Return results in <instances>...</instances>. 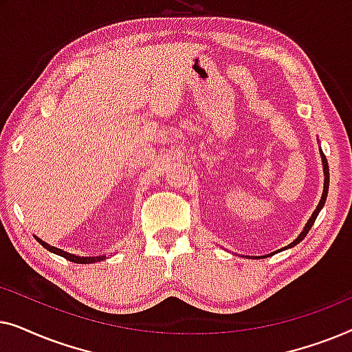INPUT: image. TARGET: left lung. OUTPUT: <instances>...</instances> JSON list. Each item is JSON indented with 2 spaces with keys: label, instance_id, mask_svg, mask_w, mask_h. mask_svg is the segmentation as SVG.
Listing matches in <instances>:
<instances>
[{
  "label": "left lung",
  "instance_id": "8db88e82",
  "mask_svg": "<svg viewBox=\"0 0 352 352\" xmlns=\"http://www.w3.org/2000/svg\"><path fill=\"white\" fill-rule=\"evenodd\" d=\"M320 155H322V163H324V175H325V182H324V194H322V199H320V201H319V205H317L316 211H314V213H312V216H311V218H309V221H307V224L305 226V230H302V232H301L300 235H298V239L295 240V242H292V243L288 245V247H285V248H292V247H295V245L300 243L301 240L306 237L307 232H309L311 228H312V224H314V221H316V218H317V214H319V211L322 210V206H324L325 200H327V194H329V181H330V176H329V163H327V158H325L324 152H322V151H320ZM282 250H283V248H282Z\"/></svg>",
  "mask_w": 352,
  "mask_h": 352
}]
</instances>
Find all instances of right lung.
Returning <instances> with one entry per match:
<instances>
[{
    "mask_svg": "<svg viewBox=\"0 0 352 352\" xmlns=\"http://www.w3.org/2000/svg\"><path fill=\"white\" fill-rule=\"evenodd\" d=\"M36 240L38 242H40L43 247H45L46 250H50V252H52V253H56V254H59V256H62V258H65V259H69V261H72V263H76V264H88V263H96V261H100V259H104V256H91V258H85V256H75V254H70V253H67V252H64V250H60V248H56V247H51V245H47L46 242H43L41 239H38L36 237Z\"/></svg>",
    "mask_w": 352,
    "mask_h": 352,
    "instance_id": "1",
    "label": "right lung"
}]
</instances>
